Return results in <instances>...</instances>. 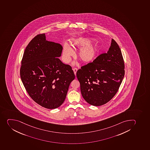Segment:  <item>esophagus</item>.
I'll return each mask as SVG.
<instances>
[{"label": "esophagus", "mask_w": 150, "mask_h": 150, "mask_svg": "<svg viewBox=\"0 0 150 150\" xmlns=\"http://www.w3.org/2000/svg\"><path fill=\"white\" fill-rule=\"evenodd\" d=\"M73 71H74V72L75 75L76 74V72H77V70H78V69H77V68H74V69H73Z\"/></svg>", "instance_id": "esophagus-1"}]
</instances>
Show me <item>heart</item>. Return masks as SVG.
Masks as SVG:
<instances>
[{
	"label": "heart",
	"mask_w": 150,
	"mask_h": 150,
	"mask_svg": "<svg viewBox=\"0 0 150 150\" xmlns=\"http://www.w3.org/2000/svg\"><path fill=\"white\" fill-rule=\"evenodd\" d=\"M72 46L80 48L77 56L79 59L83 62L92 61L99 54L100 47L98 44L91 43V40L84 38H79L71 42ZM73 55V51L67 44L64 46L62 58L65 63H69L71 57Z\"/></svg>",
	"instance_id": "1"
}]
</instances>
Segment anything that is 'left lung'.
Instances as JSON below:
<instances>
[{
  "mask_svg": "<svg viewBox=\"0 0 150 150\" xmlns=\"http://www.w3.org/2000/svg\"><path fill=\"white\" fill-rule=\"evenodd\" d=\"M125 73L121 49L112 39L107 53L101 54L77 71L82 96L93 106L105 104L118 91Z\"/></svg>",
  "mask_w": 150,
  "mask_h": 150,
  "instance_id": "8db88e82",
  "label": "left lung"
}]
</instances>
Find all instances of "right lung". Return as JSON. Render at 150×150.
Segmentation results:
<instances>
[{"instance_id": "add662e5", "label": "right lung", "mask_w": 150, "mask_h": 150, "mask_svg": "<svg viewBox=\"0 0 150 150\" xmlns=\"http://www.w3.org/2000/svg\"><path fill=\"white\" fill-rule=\"evenodd\" d=\"M60 44L46 40L45 34L35 36L23 53L20 77L26 92L35 102L46 109L63 104L70 83L75 78L71 67L58 58Z\"/></svg>"}]
</instances>
